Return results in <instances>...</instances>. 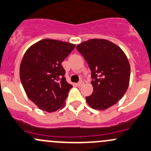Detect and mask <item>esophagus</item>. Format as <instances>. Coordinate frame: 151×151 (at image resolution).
Segmentation results:
<instances>
[{
    "mask_svg": "<svg viewBox=\"0 0 151 151\" xmlns=\"http://www.w3.org/2000/svg\"><path fill=\"white\" fill-rule=\"evenodd\" d=\"M84 85V82H82V81H80V82H78V83H77V87H82V85Z\"/></svg>",
    "mask_w": 151,
    "mask_h": 151,
    "instance_id": "esophagus-1",
    "label": "esophagus"
}]
</instances>
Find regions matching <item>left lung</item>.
<instances>
[{"mask_svg": "<svg viewBox=\"0 0 151 151\" xmlns=\"http://www.w3.org/2000/svg\"><path fill=\"white\" fill-rule=\"evenodd\" d=\"M91 70L93 92L86 97L96 110H105L122 99L127 90L130 65L118 45L104 39H91L76 47Z\"/></svg>", "mask_w": 151, "mask_h": 151, "instance_id": "8db88e82", "label": "left lung"}]
</instances>
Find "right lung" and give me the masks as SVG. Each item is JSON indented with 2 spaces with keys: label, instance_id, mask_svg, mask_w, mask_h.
Returning a JSON list of instances; mask_svg holds the SVG:
<instances>
[{
  "label": "right lung",
  "instance_id": "obj_1",
  "mask_svg": "<svg viewBox=\"0 0 151 151\" xmlns=\"http://www.w3.org/2000/svg\"><path fill=\"white\" fill-rule=\"evenodd\" d=\"M75 46L44 39L25 52L20 65V80L27 96L41 110L53 112L64 106L72 85L66 82L61 63Z\"/></svg>",
  "mask_w": 151,
  "mask_h": 151
}]
</instances>
